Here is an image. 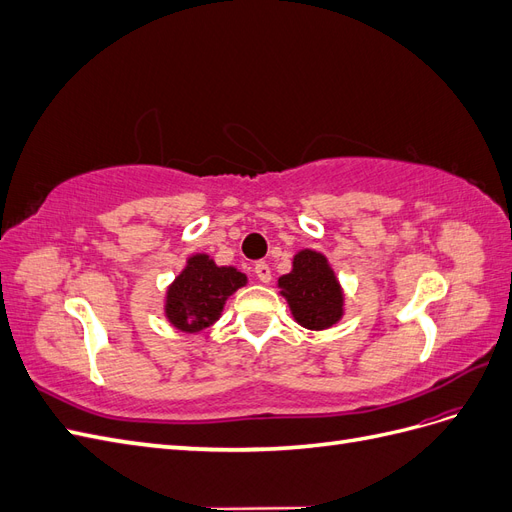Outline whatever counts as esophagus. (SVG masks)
Returning <instances> with one entry per match:
<instances>
[{"label":"esophagus","mask_w":512,"mask_h":512,"mask_svg":"<svg viewBox=\"0 0 512 512\" xmlns=\"http://www.w3.org/2000/svg\"><path fill=\"white\" fill-rule=\"evenodd\" d=\"M254 273H256V277H258L262 284H269L271 282V269H269L267 262H256Z\"/></svg>","instance_id":"esophagus-1"}]
</instances>
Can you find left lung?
Wrapping results in <instances>:
<instances>
[{
  "label": "left lung",
  "mask_w": 512,
  "mask_h": 512,
  "mask_svg": "<svg viewBox=\"0 0 512 512\" xmlns=\"http://www.w3.org/2000/svg\"><path fill=\"white\" fill-rule=\"evenodd\" d=\"M292 318L309 331H322L344 316V290L324 254L301 250L292 258V271L277 280Z\"/></svg>",
  "instance_id": "obj_1"
}]
</instances>
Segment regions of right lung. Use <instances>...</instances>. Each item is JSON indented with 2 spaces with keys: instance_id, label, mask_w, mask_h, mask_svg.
<instances>
[{
  "instance_id": "obj_1",
  "label": "right lung",
  "mask_w": 512,
  "mask_h": 512,
  "mask_svg": "<svg viewBox=\"0 0 512 512\" xmlns=\"http://www.w3.org/2000/svg\"><path fill=\"white\" fill-rule=\"evenodd\" d=\"M247 284L235 267H218L207 254H194L166 290L164 314L175 329L198 333L220 320L226 299Z\"/></svg>"
}]
</instances>
